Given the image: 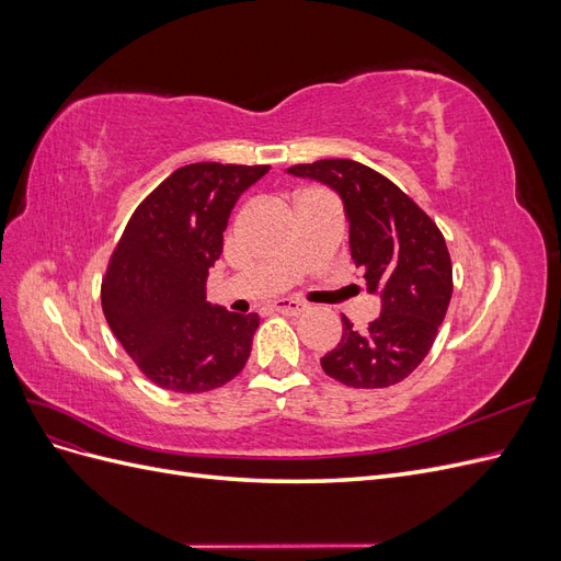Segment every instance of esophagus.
<instances>
[{
	"label": "esophagus",
	"mask_w": 561,
	"mask_h": 561,
	"mask_svg": "<svg viewBox=\"0 0 561 561\" xmlns=\"http://www.w3.org/2000/svg\"><path fill=\"white\" fill-rule=\"evenodd\" d=\"M274 309L285 316H297L307 309V304H301L297 299H278V301H274Z\"/></svg>",
	"instance_id": "34e87169"
}]
</instances>
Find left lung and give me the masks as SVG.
<instances>
[{
	"label": "left lung",
	"mask_w": 561,
	"mask_h": 561,
	"mask_svg": "<svg viewBox=\"0 0 561 561\" xmlns=\"http://www.w3.org/2000/svg\"><path fill=\"white\" fill-rule=\"evenodd\" d=\"M342 198L355 268L381 313L358 332L342 316L344 334L320 365L351 388H386L410 377L426 358L451 299V260L433 219L388 178L351 159L287 168Z\"/></svg>",
	"instance_id": "8db88e82"
}]
</instances>
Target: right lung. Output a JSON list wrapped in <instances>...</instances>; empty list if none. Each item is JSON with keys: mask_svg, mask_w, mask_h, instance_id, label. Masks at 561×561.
<instances>
[{"mask_svg": "<svg viewBox=\"0 0 561 561\" xmlns=\"http://www.w3.org/2000/svg\"><path fill=\"white\" fill-rule=\"evenodd\" d=\"M271 165L190 163L133 213L103 278V311L142 375L175 393H203L245 367L257 313L206 299L236 201Z\"/></svg>", "mask_w": 561, "mask_h": 561, "instance_id": "add662e5", "label": "right lung"}]
</instances>
